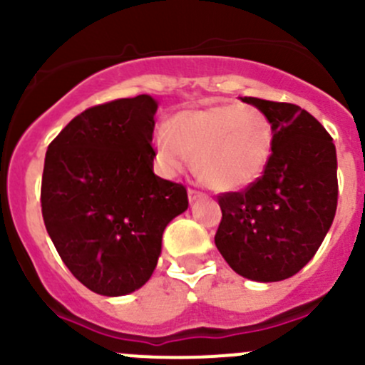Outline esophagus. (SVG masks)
I'll list each match as a JSON object with an SVG mask.
<instances>
[{
	"instance_id": "obj_1",
	"label": "esophagus",
	"mask_w": 365,
	"mask_h": 365,
	"mask_svg": "<svg viewBox=\"0 0 365 365\" xmlns=\"http://www.w3.org/2000/svg\"><path fill=\"white\" fill-rule=\"evenodd\" d=\"M201 197H206L201 190H196V189H189V201L192 203V201L196 200H201Z\"/></svg>"
}]
</instances>
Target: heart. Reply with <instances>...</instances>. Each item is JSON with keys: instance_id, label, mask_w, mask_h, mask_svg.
<instances>
[{"instance_id": "1", "label": "heart", "mask_w": 365, "mask_h": 365, "mask_svg": "<svg viewBox=\"0 0 365 365\" xmlns=\"http://www.w3.org/2000/svg\"><path fill=\"white\" fill-rule=\"evenodd\" d=\"M274 128L263 111L249 104H208L185 109L155 134L162 168L176 173L194 162V171L215 190H240L267 169Z\"/></svg>"}]
</instances>
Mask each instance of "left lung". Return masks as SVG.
<instances>
[{
  "mask_svg": "<svg viewBox=\"0 0 365 365\" xmlns=\"http://www.w3.org/2000/svg\"><path fill=\"white\" fill-rule=\"evenodd\" d=\"M242 101L267 114L274 146L256 182L217 196L222 219L215 245L242 277L284 281L311 261L336 217V145L325 127L295 104Z\"/></svg>",
  "mask_w": 365,
  "mask_h": 365,
  "instance_id": "obj_1",
  "label": "left lung"
}]
</instances>
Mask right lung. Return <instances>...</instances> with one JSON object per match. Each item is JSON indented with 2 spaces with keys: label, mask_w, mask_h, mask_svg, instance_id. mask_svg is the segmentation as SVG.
Returning a JSON list of instances; mask_svg holds the SVG:
<instances>
[{
  "label": "right lung",
  "mask_w": 365,
  "mask_h": 365,
  "mask_svg": "<svg viewBox=\"0 0 365 365\" xmlns=\"http://www.w3.org/2000/svg\"><path fill=\"white\" fill-rule=\"evenodd\" d=\"M155 111L148 95L93 106L47 148L43 224L73 277L98 295L141 288L165 226L189 206L185 185L153 173Z\"/></svg>",
  "instance_id": "add662e5"
}]
</instances>
